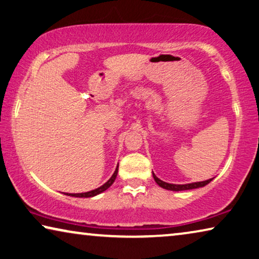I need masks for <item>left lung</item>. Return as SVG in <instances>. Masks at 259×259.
Returning <instances> with one entry per match:
<instances>
[{
  "label": "left lung",
  "mask_w": 259,
  "mask_h": 259,
  "mask_svg": "<svg viewBox=\"0 0 259 259\" xmlns=\"http://www.w3.org/2000/svg\"><path fill=\"white\" fill-rule=\"evenodd\" d=\"M153 175V179L156 183L159 185L160 187L165 188V190H168V191H176V192H179V191H186V190H194V188H199V187H203L206 186L207 184H209L211 179H208V180H204V181H199V183H192V184H185V185H176V184H168V183H165V181L158 179L156 175L152 173Z\"/></svg>",
  "instance_id": "obj_1"
}]
</instances>
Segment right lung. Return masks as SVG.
<instances>
[{"label":"right lung","mask_w":259,"mask_h":259,"mask_svg":"<svg viewBox=\"0 0 259 259\" xmlns=\"http://www.w3.org/2000/svg\"><path fill=\"white\" fill-rule=\"evenodd\" d=\"M117 172H118V165L116 169H115L114 175L111 176V178L107 181L106 184H103L102 186H100L99 188H96V190H93V191H90V192H86V193H75V194H67L66 195H71V196H75V198H92V196H95L100 194V193L105 192L106 190H108L111 185H113V183L115 181V179H116V176H117Z\"/></svg>","instance_id":"add662e5"}]
</instances>
